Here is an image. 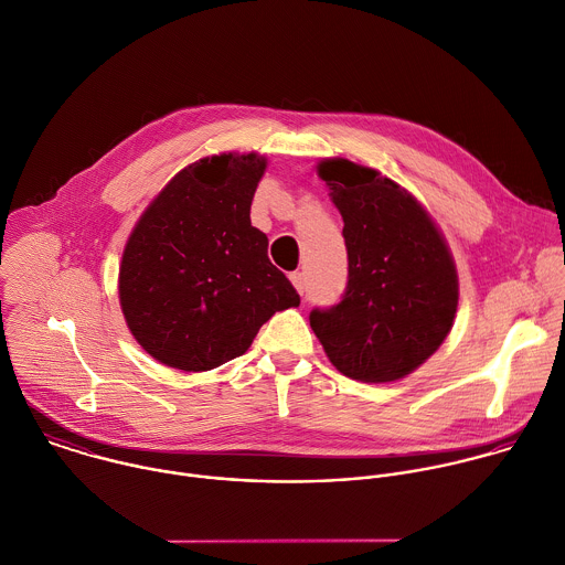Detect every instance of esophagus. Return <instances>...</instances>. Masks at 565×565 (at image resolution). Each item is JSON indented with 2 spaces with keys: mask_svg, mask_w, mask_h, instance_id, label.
I'll return each instance as SVG.
<instances>
[{
  "mask_svg": "<svg viewBox=\"0 0 565 565\" xmlns=\"http://www.w3.org/2000/svg\"><path fill=\"white\" fill-rule=\"evenodd\" d=\"M290 281H292V286L297 288L299 295L306 292V277H303V273H292V275H290Z\"/></svg>",
  "mask_w": 565,
  "mask_h": 565,
  "instance_id": "esophagus-1",
  "label": "esophagus"
}]
</instances>
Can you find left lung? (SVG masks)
<instances>
[{
  "instance_id": "left-lung-1",
  "label": "left lung",
  "mask_w": 565,
  "mask_h": 565,
  "mask_svg": "<svg viewBox=\"0 0 565 565\" xmlns=\"http://www.w3.org/2000/svg\"><path fill=\"white\" fill-rule=\"evenodd\" d=\"M319 177L342 216L349 275L340 303L312 310L310 326L342 375L395 382L450 334L458 275L444 233L402 185L349 159Z\"/></svg>"
}]
</instances>
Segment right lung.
Here are the masks:
<instances>
[{"label":"right lung","instance_id":"1","mask_svg":"<svg viewBox=\"0 0 565 565\" xmlns=\"http://www.w3.org/2000/svg\"><path fill=\"white\" fill-rule=\"evenodd\" d=\"M257 152L183 168L132 228L119 264V306L135 340L166 366L210 371L242 355L259 328L301 303L250 225L264 177Z\"/></svg>","mask_w":565,"mask_h":565}]
</instances>
